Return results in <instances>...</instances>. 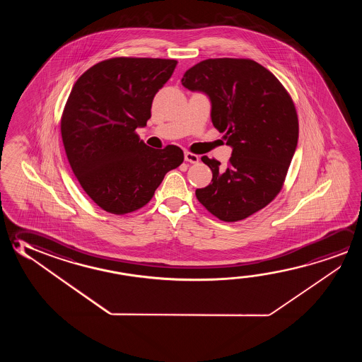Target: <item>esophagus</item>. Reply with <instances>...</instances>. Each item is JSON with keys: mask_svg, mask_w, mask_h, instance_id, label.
Listing matches in <instances>:
<instances>
[{"mask_svg": "<svg viewBox=\"0 0 362 362\" xmlns=\"http://www.w3.org/2000/svg\"><path fill=\"white\" fill-rule=\"evenodd\" d=\"M184 160L192 163V164H196V163L199 161V156L196 154H192L189 151H185V153H184Z\"/></svg>", "mask_w": 362, "mask_h": 362, "instance_id": "34e87169", "label": "esophagus"}]
</instances>
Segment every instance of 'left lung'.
Instances as JSON below:
<instances>
[{"label": "left lung", "mask_w": 362, "mask_h": 362, "mask_svg": "<svg viewBox=\"0 0 362 362\" xmlns=\"http://www.w3.org/2000/svg\"><path fill=\"white\" fill-rule=\"evenodd\" d=\"M182 84L211 102V119L226 132L232 154L227 168L208 156L212 182L196 190L198 201L226 222L247 218L276 197L298 145V117L291 95L254 60H203Z\"/></svg>", "instance_id": "8db88e82"}]
</instances>
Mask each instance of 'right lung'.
Listing matches in <instances>:
<instances>
[{"instance_id": "1", "label": "right lung", "mask_w": 362, "mask_h": 362, "mask_svg": "<svg viewBox=\"0 0 362 362\" xmlns=\"http://www.w3.org/2000/svg\"><path fill=\"white\" fill-rule=\"evenodd\" d=\"M177 60L112 58L84 71L71 88L60 130L71 170L106 212L144 207L166 173L184 160L182 148L148 146L135 134L151 117L156 92Z\"/></svg>"}]
</instances>
